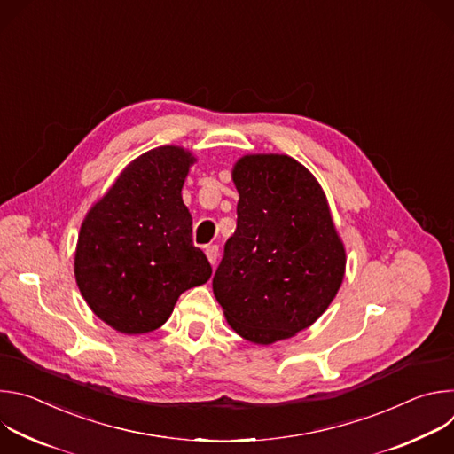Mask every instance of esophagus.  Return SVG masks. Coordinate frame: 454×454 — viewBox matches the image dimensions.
I'll return each instance as SVG.
<instances>
[{
  "label": "esophagus",
  "mask_w": 454,
  "mask_h": 454,
  "mask_svg": "<svg viewBox=\"0 0 454 454\" xmlns=\"http://www.w3.org/2000/svg\"><path fill=\"white\" fill-rule=\"evenodd\" d=\"M205 253H207V256H208V262H210L212 266H215L217 256H219V247H217L215 244H214V246H207Z\"/></svg>",
  "instance_id": "1"
}]
</instances>
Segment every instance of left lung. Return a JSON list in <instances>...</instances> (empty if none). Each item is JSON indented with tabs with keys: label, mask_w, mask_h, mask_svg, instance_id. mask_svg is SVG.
<instances>
[{
	"label": "left lung",
	"mask_w": 454,
	"mask_h": 454,
	"mask_svg": "<svg viewBox=\"0 0 454 454\" xmlns=\"http://www.w3.org/2000/svg\"><path fill=\"white\" fill-rule=\"evenodd\" d=\"M237 230L214 294L230 327L256 345L296 336L327 310L347 266L345 244L317 179L287 154H246L233 165Z\"/></svg>",
	"instance_id": "left-lung-1"
}]
</instances>
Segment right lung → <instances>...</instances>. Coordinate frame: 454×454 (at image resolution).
Returning a JSON list of instances; mask_svg holds the SVG:
<instances>
[{
    "label": "right lung",
    "instance_id": "obj_1",
    "mask_svg": "<svg viewBox=\"0 0 454 454\" xmlns=\"http://www.w3.org/2000/svg\"><path fill=\"white\" fill-rule=\"evenodd\" d=\"M196 161L177 145L144 153L82 221L77 286L95 316L121 334L160 329L181 293L212 277L208 258L192 242V215L181 198Z\"/></svg>",
    "mask_w": 454,
    "mask_h": 454
}]
</instances>
